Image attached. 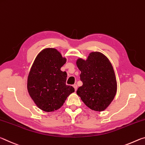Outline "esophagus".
<instances>
[{"instance_id": "1", "label": "esophagus", "mask_w": 145, "mask_h": 145, "mask_svg": "<svg viewBox=\"0 0 145 145\" xmlns=\"http://www.w3.org/2000/svg\"><path fill=\"white\" fill-rule=\"evenodd\" d=\"M73 87H74V88L75 91H77V89H78V86H77V85H76V84L73 85Z\"/></svg>"}]
</instances>
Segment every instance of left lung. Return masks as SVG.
Listing matches in <instances>:
<instances>
[{"instance_id":"1","label":"left lung","mask_w":145,"mask_h":145,"mask_svg":"<svg viewBox=\"0 0 145 145\" xmlns=\"http://www.w3.org/2000/svg\"><path fill=\"white\" fill-rule=\"evenodd\" d=\"M77 67L81 71L83 85L76 93L89 108L103 111L110 105L117 91V83L112 65L106 57L99 52L89 54L87 60L79 58Z\"/></svg>"}]
</instances>
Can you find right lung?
<instances>
[{
  "mask_svg": "<svg viewBox=\"0 0 145 145\" xmlns=\"http://www.w3.org/2000/svg\"><path fill=\"white\" fill-rule=\"evenodd\" d=\"M56 49L42 50L35 58L27 78V91L38 107L46 112L60 108L74 87L66 85L67 73L61 67L65 63Z\"/></svg>",
  "mask_w": 145,
  "mask_h": 145,
  "instance_id": "obj_1",
  "label": "right lung"
}]
</instances>
